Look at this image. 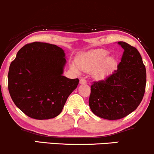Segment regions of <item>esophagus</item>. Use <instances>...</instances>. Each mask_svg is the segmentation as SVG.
<instances>
[{"label":"esophagus","mask_w":154,"mask_h":154,"mask_svg":"<svg viewBox=\"0 0 154 154\" xmlns=\"http://www.w3.org/2000/svg\"><path fill=\"white\" fill-rule=\"evenodd\" d=\"M80 84H87V81L85 80L84 79H81L80 80Z\"/></svg>","instance_id":"obj_1"}]
</instances>
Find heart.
<instances>
[{
	"label": "heart",
	"instance_id": "b5f03b06",
	"mask_svg": "<svg viewBox=\"0 0 154 154\" xmlns=\"http://www.w3.org/2000/svg\"><path fill=\"white\" fill-rule=\"evenodd\" d=\"M109 52L103 49L94 50L83 55L78 60V65L85 72L95 71V76L102 78L109 73L116 66V60L112 56H107ZM72 69L75 73H80V69L72 65Z\"/></svg>",
	"mask_w": 154,
	"mask_h": 154
}]
</instances>
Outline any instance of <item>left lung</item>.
<instances>
[{"mask_svg":"<svg viewBox=\"0 0 154 154\" xmlns=\"http://www.w3.org/2000/svg\"><path fill=\"white\" fill-rule=\"evenodd\" d=\"M117 44L124 50L117 70L93 82L88 100L92 112L110 120L123 118L136 109L146 84V67L138 50L124 42Z\"/></svg>","mask_w":154,"mask_h":154,"instance_id":"left-lung-1","label":"left lung"}]
</instances>
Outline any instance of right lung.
Wrapping results in <instances>:
<instances>
[{
	"mask_svg": "<svg viewBox=\"0 0 154 154\" xmlns=\"http://www.w3.org/2000/svg\"><path fill=\"white\" fill-rule=\"evenodd\" d=\"M66 54L57 45L34 42L21 48L10 65L8 87L13 102L25 115L37 120L60 114L78 79L63 75Z\"/></svg>",
	"mask_w": 154,
	"mask_h": 154,
	"instance_id": "obj_1",
	"label": "right lung"
}]
</instances>
